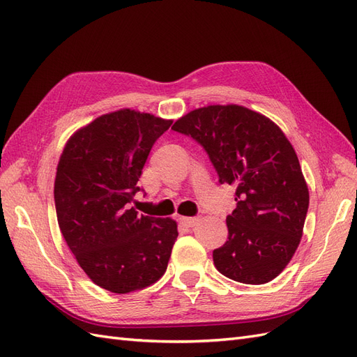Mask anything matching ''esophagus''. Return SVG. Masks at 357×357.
<instances>
[{"instance_id": "34e87169", "label": "esophagus", "mask_w": 357, "mask_h": 357, "mask_svg": "<svg viewBox=\"0 0 357 357\" xmlns=\"http://www.w3.org/2000/svg\"><path fill=\"white\" fill-rule=\"evenodd\" d=\"M179 221H181V224H184V226H187V227H195L199 222V218L197 217H181Z\"/></svg>"}]
</instances>
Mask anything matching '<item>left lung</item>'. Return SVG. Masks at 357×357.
Wrapping results in <instances>:
<instances>
[{
  "label": "left lung",
  "mask_w": 357,
  "mask_h": 357,
  "mask_svg": "<svg viewBox=\"0 0 357 357\" xmlns=\"http://www.w3.org/2000/svg\"><path fill=\"white\" fill-rule=\"evenodd\" d=\"M205 148L221 184L236 187V209L226 218L229 238L213 250L220 273L243 284H264L296 252L310 192L296 152L282 130L256 110L211 105L172 127Z\"/></svg>",
  "instance_id": "8db88e82"
}]
</instances>
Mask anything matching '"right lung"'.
Instances as JSON below:
<instances>
[{
  "label": "right lung",
  "mask_w": 357,
  "mask_h": 357,
  "mask_svg": "<svg viewBox=\"0 0 357 357\" xmlns=\"http://www.w3.org/2000/svg\"><path fill=\"white\" fill-rule=\"evenodd\" d=\"M170 126L133 109L109 112L75 131L59 157L58 226L88 278L112 293L145 289L167 269L176 221L139 215L131 202L152 145Z\"/></svg>",
  "instance_id": "add662e5"
}]
</instances>
